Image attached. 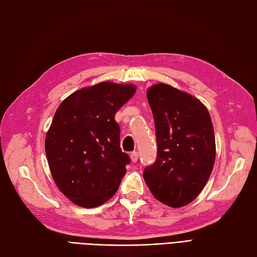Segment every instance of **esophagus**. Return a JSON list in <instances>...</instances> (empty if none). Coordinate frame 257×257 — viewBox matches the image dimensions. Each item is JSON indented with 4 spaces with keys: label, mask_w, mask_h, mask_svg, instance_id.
I'll return each instance as SVG.
<instances>
[{
    "label": "esophagus",
    "mask_w": 257,
    "mask_h": 257,
    "mask_svg": "<svg viewBox=\"0 0 257 257\" xmlns=\"http://www.w3.org/2000/svg\"><path fill=\"white\" fill-rule=\"evenodd\" d=\"M131 159H132V162L136 163L138 161V152L137 151H134L131 153Z\"/></svg>",
    "instance_id": "esophagus-1"
}]
</instances>
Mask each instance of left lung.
<instances>
[{
  "mask_svg": "<svg viewBox=\"0 0 257 257\" xmlns=\"http://www.w3.org/2000/svg\"><path fill=\"white\" fill-rule=\"evenodd\" d=\"M153 113L158 153L144 170L152 195L179 208L204 189L215 160V139L207 108L192 95L165 83L147 91Z\"/></svg>",
  "mask_w": 257,
  "mask_h": 257,
  "instance_id": "left-lung-1",
  "label": "left lung"
}]
</instances>
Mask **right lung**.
<instances>
[{
  "mask_svg": "<svg viewBox=\"0 0 257 257\" xmlns=\"http://www.w3.org/2000/svg\"><path fill=\"white\" fill-rule=\"evenodd\" d=\"M133 84L100 82L61 103L46 136L52 178L73 203L94 208L118 191L128 154L120 148L115 112L134 95Z\"/></svg>",
  "mask_w": 257,
  "mask_h": 257,
  "instance_id": "add662e5",
  "label": "right lung"
}]
</instances>
